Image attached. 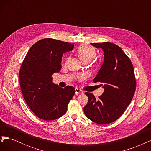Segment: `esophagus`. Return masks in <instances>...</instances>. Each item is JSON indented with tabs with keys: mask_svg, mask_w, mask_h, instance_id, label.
I'll return each mask as SVG.
<instances>
[{
	"mask_svg": "<svg viewBox=\"0 0 151 151\" xmlns=\"http://www.w3.org/2000/svg\"><path fill=\"white\" fill-rule=\"evenodd\" d=\"M76 95L83 94V91L79 88H76Z\"/></svg>",
	"mask_w": 151,
	"mask_h": 151,
	"instance_id": "1",
	"label": "esophagus"
}]
</instances>
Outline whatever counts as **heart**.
Segmentation results:
<instances>
[{
    "mask_svg": "<svg viewBox=\"0 0 151 151\" xmlns=\"http://www.w3.org/2000/svg\"><path fill=\"white\" fill-rule=\"evenodd\" d=\"M77 52L81 60L83 62L91 61L96 56V51L94 47L88 45L83 44L77 48Z\"/></svg>",
    "mask_w": 151,
    "mask_h": 151,
    "instance_id": "obj_1",
    "label": "heart"
}]
</instances>
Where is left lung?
<instances>
[{"label": "left lung", "instance_id": "left-lung-1", "mask_svg": "<svg viewBox=\"0 0 151 151\" xmlns=\"http://www.w3.org/2000/svg\"><path fill=\"white\" fill-rule=\"evenodd\" d=\"M102 48L104 62L94 83H101L104 92L98 99L85 93L88 102L84 107L87 118L98 124H108L118 119L132 101L136 89L134 67L127 55L109 42L91 43Z\"/></svg>", "mask_w": 151, "mask_h": 151}]
</instances>
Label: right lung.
<instances>
[{
    "label": "right lung",
    "mask_w": 151,
    "mask_h": 151,
    "mask_svg": "<svg viewBox=\"0 0 151 151\" xmlns=\"http://www.w3.org/2000/svg\"><path fill=\"white\" fill-rule=\"evenodd\" d=\"M74 43L52 38L42 39L29 50L19 71L21 90L35 115L44 120L64 115L76 93L72 86L63 89L53 83L52 75L60 70L63 53L71 51Z\"/></svg>",
    "instance_id": "add662e5"
}]
</instances>
